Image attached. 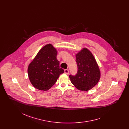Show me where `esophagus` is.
I'll return each mask as SVG.
<instances>
[{
    "instance_id": "1",
    "label": "esophagus",
    "mask_w": 129,
    "mask_h": 129,
    "mask_svg": "<svg viewBox=\"0 0 129 129\" xmlns=\"http://www.w3.org/2000/svg\"><path fill=\"white\" fill-rule=\"evenodd\" d=\"M64 72H65V74H69V71L68 70H67V69H65V70H64Z\"/></svg>"
}]
</instances>
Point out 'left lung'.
<instances>
[{"mask_svg": "<svg viewBox=\"0 0 129 129\" xmlns=\"http://www.w3.org/2000/svg\"><path fill=\"white\" fill-rule=\"evenodd\" d=\"M78 66L77 74L70 75L72 83L78 89L86 91L96 86L101 77V71L92 53L86 48H83L76 54Z\"/></svg>", "mask_w": 129, "mask_h": 129, "instance_id": "1", "label": "left lung"}]
</instances>
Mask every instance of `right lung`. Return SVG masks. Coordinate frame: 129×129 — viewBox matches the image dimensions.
Returning <instances> with one entry per match:
<instances>
[{"instance_id": "right-lung-1", "label": "right lung", "mask_w": 129, "mask_h": 129, "mask_svg": "<svg viewBox=\"0 0 129 129\" xmlns=\"http://www.w3.org/2000/svg\"><path fill=\"white\" fill-rule=\"evenodd\" d=\"M57 51L51 44L44 46L29 64L27 73L31 84L40 90L46 91L55 83L64 73L59 67Z\"/></svg>"}]
</instances>
